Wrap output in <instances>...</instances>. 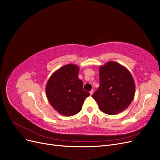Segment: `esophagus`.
Masks as SVG:
<instances>
[{
  "label": "esophagus",
  "instance_id": "1",
  "mask_svg": "<svg viewBox=\"0 0 160 160\" xmlns=\"http://www.w3.org/2000/svg\"><path fill=\"white\" fill-rule=\"evenodd\" d=\"M93 89H92V90H91V91H90V94H91V95H93Z\"/></svg>",
  "mask_w": 160,
  "mask_h": 160
}]
</instances>
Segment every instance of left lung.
Listing matches in <instances>:
<instances>
[{
    "label": "left lung",
    "instance_id": "obj_1",
    "mask_svg": "<svg viewBox=\"0 0 160 160\" xmlns=\"http://www.w3.org/2000/svg\"><path fill=\"white\" fill-rule=\"evenodd\" d=\"M99 87L92 95L100 110L108 115L122 112L134 98L135 85L130 71L117 62L99 67Z\"/></svg>",
    "mask_w": 160,
    "mask_h": 160
}]
</instances>
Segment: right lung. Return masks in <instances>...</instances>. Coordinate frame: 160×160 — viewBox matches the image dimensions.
Segmentation results:
<instances>
[{
    "label": "right lung",
    "instance_id": "right-lung-1",
    "mask_svg": "<svg viewBox=\"0 0 160 160\" xmlns=\"http://www.w3.org/2000/svg\"><path fill=\"white\" fill-rule=\"evenodd\" d=\"M79 68L73 64L61 67L53 72L46 85V95L52 107L60 114L69 117L78 113L86 98L90 95L83 89L79 79Z\"/></svg>",
    "mask_w": 160,
    "mask_h": 160
}]
</instances>
